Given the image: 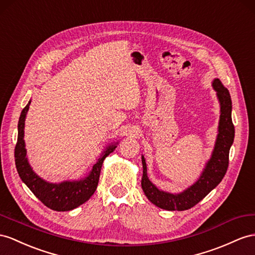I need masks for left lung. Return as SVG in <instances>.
<instances>
[{"mask_svg":"<svg viewBox=\"0 0 255 255\" xmlns=\"http://www.w3.org/2000/svg\"><path fill=\"white\" fill-rule=\"evenodd\" d=\"M212 88L217 93L220 103L218 134L211 157L206 162L200 177L194 184L178 194L159 190L149 181L145 158L142 155V190L147 199L158 208L168 211H183L191 209L197 205L201 199H204L213 188L217 187L222 179L224 178L228 167V155H230V149L235 136V128L232 122V99L227 88L223 86L219 78L213 80Z\"/></svg>","mask_w":255,"mask_h":255,"instance_id":"left-lung-1","label":"left lung"}]
</instances>
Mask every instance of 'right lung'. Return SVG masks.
<instances>
[{
	"mask_svg": "<svg viewBox=\"0 0 255 255\" xmlns=\"http://www.w3.org/2000/svg\"><path fill=\"white\" fill-rule=\"evenodd\" d=\"M31 100L22 110L18 122V138L15 147V162L19 177L30 191L43 204L55 211H70L86 202L94 195L99 182L101 167L107 156L117 147L119 142L110 143L97 159L91 170L85 178L73 181H63L60 183H50L37 175L27 157L24 143V122Z\"/></svg>",
	"mask_w": 255,
	"mask_h": 255,
	"instance_id": "obj_1",
	"label": "right lung"
}]
</instances>
